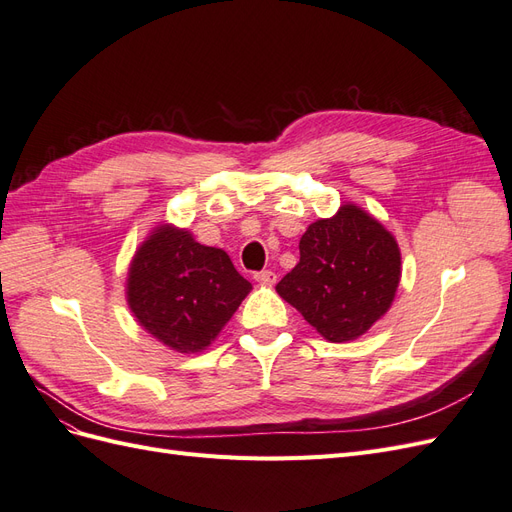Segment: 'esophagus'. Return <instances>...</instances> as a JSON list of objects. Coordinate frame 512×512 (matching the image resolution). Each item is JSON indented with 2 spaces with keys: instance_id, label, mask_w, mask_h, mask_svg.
<instances>
[{
  "instance_id": "obj_1",
  "label": "esophagus",
  "mask_w": 512,
  "mask_h": 512,
  "mask_svg": "<svg viewBox=\"0 0 512 512\" xmlns=\"http://www.w3.org/2000/svg\"><path fill=\"white\" fill-rule=\"evenodd\" d=\"M254 280L260 284H273L275 282V273L273 271H256Z\"/></svg>"
}]
</instances>
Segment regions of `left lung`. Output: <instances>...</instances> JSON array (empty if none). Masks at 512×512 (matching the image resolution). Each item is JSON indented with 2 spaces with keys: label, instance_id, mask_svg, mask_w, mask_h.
<instances>
[{
  "label": "left lung",
  "instance_id": "1",
  "mask_svg": "<svg viewBox=\"0 0 512 512\" xmlns=\"http://www.w3.org/2000/svg\"><path fill=\"white\" fill-rule=\"evenodd\" d=\"M299 265L275 286L333 344L371 329L395 299L401 254L395 237L361 207L342 205L333 218L309 224Z\"/></svg>",
  "mask_w": 512,
  "mask_h": 512
}]
</instances>
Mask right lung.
<instances>
[{
    "mask_svg": "<svg viewBox=\"0 0 512 512\" xmlns=\"http://www.w3.org/2000/svg\"><path fill=\"white\" fill-rule=\"evenodd\" d=\"M252 284L228 254L162 224L138 247L128 271V305L147 333L183 354L205 350Z\"/></svg>",
    "mask_w": 512,
    "mask_h": 512,
    "instance_id": "add662e5",
    "label": "right lung"
}]
</instances>
